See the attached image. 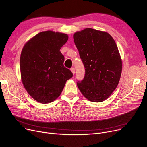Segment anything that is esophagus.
<instances>
[{"label": "esophagus", "mask_w": 147, "mask_h": 147, "mask_svg": "<svg viewBox=\"0 0 147 147\" xmlns=\"http://www.w3.org/2000/svg\"><path fill=\"white\" fill-rule=\"evenodd\" d=\"M70 70H71V72H72V74L74 75V74H75V68H71V69H70Z\"/></svg>", "instance_id": "1"}]
</instances>
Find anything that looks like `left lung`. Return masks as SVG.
Segmentation results:
<instances>
[{"label":"left lung","instance_id":"8db88e82","mask_svg":"<svg viewBox=\"0 0 147 147\" xmlns=\"http://www.w3.org/2000/svg\"><path fill=\"white\" fill-rule=\"evenodd\" d=\"M74 43L85 68L84 79L77 82L83 96L94 102H102L116 89L122 64L114 39L104 31L86 28L74 35Z\"/></svg>","mask_w":147,"mask_h":147}]
</instances>
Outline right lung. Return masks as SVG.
Wrapping results in <instances>:
<instances>
[{"label":"right lung","mask_w":147,"mask_h":147,"mask_svg":"<svg viewBox=\"0 0 147 147\" xmlns=\"http://www.w3.org/2000/svg\"><path fill=\"white\" fill-rule=\"evenodd\" d=\"M68 40L66 34L52 31L41 32L22 49L20 67L25 89L34 99L42 104L54 101L60 95L73 74L64 66L60 51Z\"/></svg>","instance_id":"obj_1"}]
</instances>
